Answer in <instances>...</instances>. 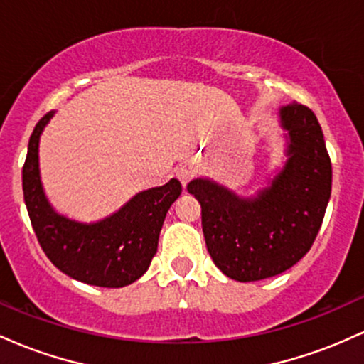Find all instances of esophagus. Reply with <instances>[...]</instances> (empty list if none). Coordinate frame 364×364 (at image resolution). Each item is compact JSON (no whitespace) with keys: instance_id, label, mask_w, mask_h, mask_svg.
<instances>
[{"instance_id":"34e87169","label":"esophagus","mask_w":364,"mask_h":364,"mask_svg":"<svg viewBox=\"0 0 364 364\" xmlns=\"http://www.w3.org/2000/svg\"><path fill=\"white\" fill-rule=\"evenodd\" d=\"M176 176H178L179 181L183 183V186H186V183L190 181L191 178H193V171L188 169V168H179V169L176 171Z\"/></svg>"}]
</instances>
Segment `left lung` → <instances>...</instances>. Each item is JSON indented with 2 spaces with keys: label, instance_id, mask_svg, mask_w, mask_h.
<instances>
[{
  "label": "left lung",
  "instance_id": "8db88e82",
  "mask_svg": "<svg viewBox=\"0 0 364 364\" xmlns=\"http://www.w3.org/2000/svg\"><path fill=\"white\" fill-rule=\"evenodd\" d=\"M287 132V161L257 196L205 178L188 191L202 207L207 250L217 269L240 282L286 272L310 252L332 190V164L321 127L310 107L292 102L279 109Z\"/></svg>",
  "mask_w": 364,
  "mask_h": 364
}]
</instances>
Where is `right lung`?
Instances as JSON below:
<instances>
[{"label": "right lung", "mask_w": 364, "mask_h": 364, "mask_svg": "<svg viewBox=\"0 0 364 364\" xmlns=\"http://www.w3.org/2000/svg\"><path fill=\"white\" fill-rule=\"evenodd\" d=\"M54 111L41 118L28 140L22 169L23 200L41 248L54 267L77 281L99 287H123L147 272L169 207L181 195V183L140 191L118 212L78 223L58 214L46 198L39 171V139Z\"/></svg>", "instance_id": "obj_1"}]
</instances>
